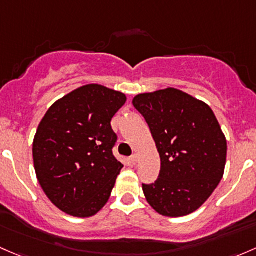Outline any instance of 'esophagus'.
Wrapping results in <instances>:
<instances>
[{
    "instance_id": "obj_1",
    "label": "esophagus",
    "mask_w": 256,
    "mask_h": 256,
    "mask_svg": "<svg viewBox=\"0 0 256 256\" xmlns=\"http://www.w3.org/2000/svg\"><path fill=\"white\" fill-rule=\"evenodd\" d=\"M129 160H130L132 164H136V162H138V155L133 154L130 158H129Z\"/></svg>"
}]
</instances>
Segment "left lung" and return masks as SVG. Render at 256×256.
<instances>
[{"instance_id": "1", "label": "left lung", "mask_w": 256, "mask_h": 256, "mask_svg": "<svg viewBox=\"0 0 256 256\" xmlns=\"http://www.w3.org/2000/svg\"><path fill=\"white\" fill-rule=\"evenodd\" d=\"M160 155L154 184H143L149 204L168 217L198 210L224 172L226 140L213 110L204 102L176 88L134 97Z\"/></svg>"}]
</instances>
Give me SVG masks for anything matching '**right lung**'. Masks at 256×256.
I'll return each instance as SVG.
<instances>
[{
  "mask_svg": "<svg viewBox=\"0 0 256 256\" xmlns=\"http://www.w3.org/2000/svg\"><path fill=\"white\" fill-rule=\"evenodd\" d=\"M127 101L122 92L86 85L55 102L33 142L36 178L62 212L91 217L108 201L123 165L113 155L110 120Z\"/></svg>",
  "mask_w": 256,
  "mask_h": 256,
  "instance_id": "obj_1",
  "label": "right lung"
}]
</instances>
